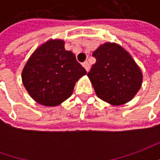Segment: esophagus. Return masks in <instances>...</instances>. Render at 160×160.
<instances>
[{
	"mask_svg": "<svg viewBox=\"0 0 160 160\" xmlns=\"http://www.w3.org/2000/svg\"><path fill=\"white\" fill-rule=\"evenodd\" d=\"M83 67L84 68V69L86 70V72H88L90 70V64L87 62V61H85V62H83Z\"/></svg>",
	"mask_w": 160,
	"mask_h": 160,
	"instance_id": "34e87169",
	"label": "esophagus"
}]
</instances>
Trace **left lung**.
Wrapping results in <instances>:
<instances>
[{
	"mask_svg": "<svg viewBox=\"0 0 160 160\" xmlns=\"http://www.w3.org/2000/svg\"><path fill=\"white\" fill-rule=\"evenodd\" d=\"M92 56L96 63L87 76L96 95L113 106L130 102L141 88L143 77L131 54L116 42H105Z\"/></svg>",
	"mask_w": 160,
	"mask_h": 160,
	"instance_id": "1",
	"label": "left lung"
}]
</instances>
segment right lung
Masks as SVG:
<instances>
[{
    "label": "right lung",
    "instance_id": "1",
    "mask_svg": "<svg viewBox=\"0 0 160 160\" xmlns=\"http://www.w3.org/2000/svg\"><path fill=\"white\" fill-rule=\"evenodd\" d=\"M86 71L75 54L65 50L61 39H50L38 46L22 70V83L34 102L55 107L68 99Z\"/></svg>",
    "mask_w": 160,
    "mask_h": 160
}]
</instances>
